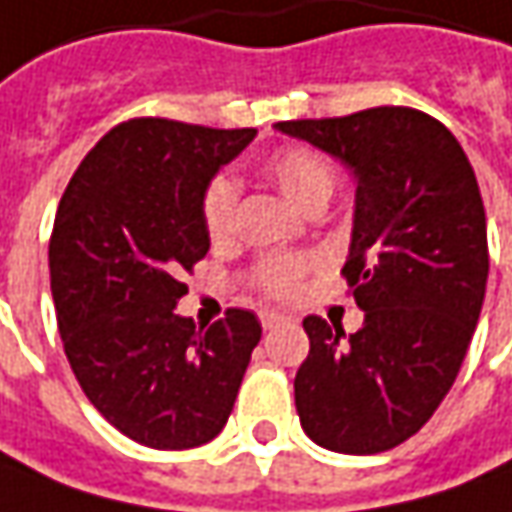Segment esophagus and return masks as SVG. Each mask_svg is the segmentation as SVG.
Returning <instances> with one entry per match:
<instances>
[{
	"instance_id": "esophagus-1",
	"label": "esophagus",
	"mask_w": 512,
	"mask_h": 512,
	"mask_svg": "<svg viewBox=\"0 0 512 512\" xmlns=\"http://www.w3.org/2000/svg\"><path fill=\"white\" fill-rule=\"evenodd\" d=\"M260 323H263V328L280 326V323H286V314H280V311H260Z\"/></svg>"
}]
</instances>
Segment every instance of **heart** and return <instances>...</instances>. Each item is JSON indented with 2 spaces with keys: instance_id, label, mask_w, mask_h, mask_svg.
I'll return each instance as SVG.
<instances>
[{
  "instance_id": "b5f03b06",
  "label": "heart",
  "mask_w": 512,
  "mask_h": 512,
  "mask_svg": "<svg viewBox=\"0 0 512 512\" xmlns=\"http://www.w3.org/2000/svg\"><path fill=\"white\" fill-rule=\"evenodd\" d=\"M263 175L272 181L283 198L297 206L300 212L314 209V206H326V201L334 192V167L326 155L309 150V147H283L266 155L263 161ZM203 229L206 235L221 243L232 238L235 223H238V186L229 178H215L206 186L201 201ZM309 257L303 255H272L257 260L255 283L266 291L269 297L277 300H289L294 297L303 277L311 272Z\"/></svg>"
}]
</instances>
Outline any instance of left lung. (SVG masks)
<instances>
[{
    "instance_id": "1",
    "label": "left lung",
    "mask_w": 512,
    "mask_h": 512,
    "mask_svg": "<svg viewBox=\"0 0 512 512\" xmlns=\"http://www.w3.org/2000/svg\"><path fill=\"white\" fill-rule=\"evenodd\" d=\"M354 172L357 201L343 274L365 323L306 317L309 357L294 405L311 442L382 453L414 436L450 391L487 286L485 203L465 150L411 107L277 121Z\"/></svg>"
}]
</instances>
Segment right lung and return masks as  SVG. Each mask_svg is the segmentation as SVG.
Masks as SVG:
<instances>
[{
  "label": "right lung",
  "instance_id": "1",
  "mask_svg": "<svg viewBox=\"0 0 512 512\" xmlns=\"http://www.w3.org/2000/svg\"><path fill=\"white\" fill-rule=\"evenodd\" d=\"M257 130L130 118L84 155L50 235V291L81 391L113 428L155 450L223 431L260 343L252 311L209 328L175 314L184 272L209 252L201 201Z\"/></svg>",
  "mask_w": 512,
  "mask_h": 512
}]
</instances>
